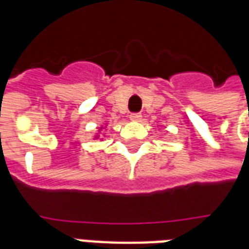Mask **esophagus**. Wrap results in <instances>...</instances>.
<instances>
[{
	"mask_svg": "<svg viewBox=\"0 0 249 249\" xmlns=\"http://www.w3.org/2000/svg\"><path fill=\"white\" fill-rule=\"evenodd\" d=\"M141 117H142V115L141 113H132L130 116H129V119L132 121H140Z\"/></svg>",
	"mask_w": 249,
	"mask_h": 249,
	"instance_id": "1",
	"label": "esophagus"
}]
</instances>
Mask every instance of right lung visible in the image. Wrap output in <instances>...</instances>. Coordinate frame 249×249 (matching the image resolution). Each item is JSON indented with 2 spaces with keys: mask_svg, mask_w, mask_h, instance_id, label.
<instances>
[{
  "mask_svg": "<svg viewBox=\"0 0 249 249\" xmlns=\"http://www.w3.org/2000/svg\"><path fill=\"white\" fill-rule=\"evenodd\" d=\"M102 129V128H101ZM95 138H98V136H95Z\"/></svg>",
  "mask_w": 249,
  "mask_h": 249,
  "instance_id": "1",
  "label": "right lung"
}]
</instances>
